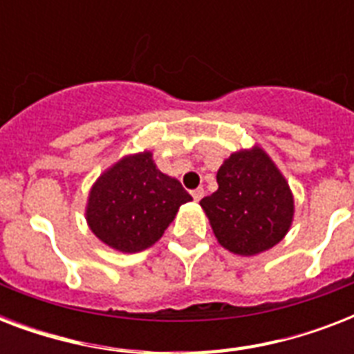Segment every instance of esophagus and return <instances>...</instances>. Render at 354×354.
I'll use <instances>...</instances> for the list:
<instances>
[{
  "label": "esophagus",
  "mask_w": 354,
  "mask_h": 354,
  "mask_svg": "<svg viewBox=\"0 0 354 354\" xmlns=\"http://www.w3.org/2000/svg\"><path fill=\"white\" fill-rule=\"evenodd\" d=\"M191 194H193L194 202H200V200L204 198V189H194V191Z\"/></svg>",
  "instance_id": "obj_1"
}]
</instances>
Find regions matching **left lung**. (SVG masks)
Listing matches in <instances>:
<instances>
[{
	"mask_svg": "<svg viewBox=\"0 0 354 354\" xmlns=\"http://www.w3.org/2000/svg\"><path fill=\"white\" fill-rule=\"evenodd\" d=\"M216 183L218 189L200 205L222 248L252 257L285 239L294 221V194L259 145L224 160Z\"/></svg>",
	"mask_w": 354,
	"mask_h": 354,
	"instance_id": "obj_1",
	"label": "left lung"
}]
</instances>
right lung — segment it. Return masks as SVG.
Here are the masks:
<instances>
[{"instance_id": "right-lung-1", "label": "right lung", "mask_w": 354, "mask_h": 354, "mask_svg": "<svg viewBox=\"0 0 354 354\" xmlns=\"http://www.w3.org/2000/svg\"><path fill=\"white\" fill-rule=\"evenodd\" d=\"M191 194L156 167L152 152L122 156L91 185L86 222L93 235L122 253L143 252L161 239Z\"/></svg>"}]
</instances>
